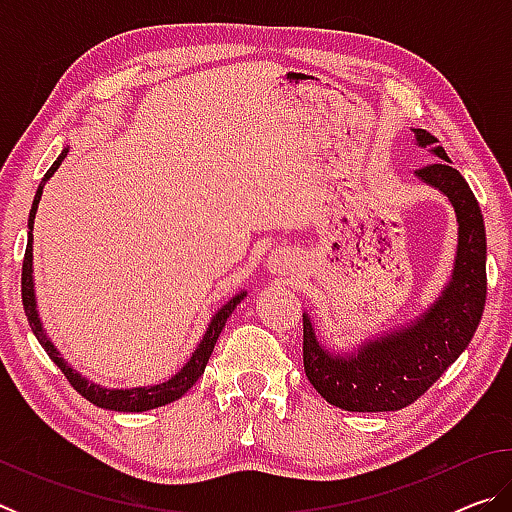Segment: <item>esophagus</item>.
I'll use <instances>...</instances> for the list:
<instances>
[{"instance_id": "1", "label": "esophagus", "mask_w": 512, "mask_h": 512, "mask_svg": "<svg viewBox=\"0 0 512 512\" xmlns=\"http://www.w3.org/2000/svg\"><path fill=\"white\" fill-rule=\"evenodd\" d=\"M298 259L291 250H273L271 257H268V271L273 275H287L291 271H296Z\"/></svg>"}]
</instances>
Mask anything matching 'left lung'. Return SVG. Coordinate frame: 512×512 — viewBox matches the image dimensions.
<instances>
[{
  "mask_svg": "<svg viewBox=\"0 0 512 512\" xmlns=\"http://www.w3.org/2000/svg\"><path fill=\"white\" fill-rule=\"evenodd\" d=\"M433 164L415 171L438 189L456 214V255L440 296L411 323L370 336L348 350L327 348L309 314H302V357L311 386L332 406L357 413L400 411L429 391L470 345L485 307V223L470 185L438 140L411 128Z\"/></svg>",
  "mask_w": 512,
  "mask_h": 512,
  "instance_id": "obj_1",
  "label": "left lung"
}]
</instances>
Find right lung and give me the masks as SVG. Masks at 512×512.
Segmentation results:
<instances>
[{
    "instance_id": "obj_1",
    "label": "right lung",
    "mask_w": 512,
    "mask_h": 512,
    "mask_svg": "<svg viewBox=\"0 0 512 512\" xmlns=\"http://www.w3.org/2000/svg\"><path fill=\"white\" fill-rule=\"evenodd\" d=\"M69 146H65L56 162L51 164L49 171L42 178V183L36 192V198H33L31 212H29V237H27V253H24V264H22V305H24V314H27V320L31 325V332L36 334L38 343L45 348L49 354V359L56 363V366L63 370V375L69 379V384L76 388V393H81L85 400L92 402L99 409H108V411H121V413H142V411H151L158 409V406L171 404L183 397L189 388H192L198 377L205 372L207 361L212 357V350L216 345V339L223 332L225 320L230 318L232 311L237 309L241 300L246 298V291H239L232 296L225 305L216 311V314L210 318L207 323V329L203 334V339L198 341L196 350L192 352V357L187 359V363L180 368L176 375H171L167 381L162 384H153V386H133V388H106L101 384H94L88 377H83L79 370H74L69 363L63 359V354L58 352V348L47 336V329L42 325L40 314H38V300H36V282H33V221H36V212L42 198V189H45L47 180L54 176L58 171L60 164L67 158Z\"/></svg>"
}]
</instances>
